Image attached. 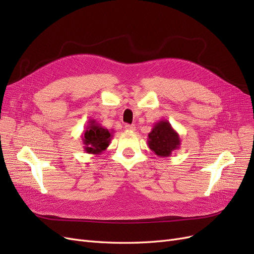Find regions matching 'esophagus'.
<instances>
[{"label":"esophagus","instance_id":"obj_1","mask_svg":"<svg viewBox=\"0 0 254 254\" xmlns=\"http://www.w3.org/2000/svg\"><path fill=\"white\" fill-rule=\"evenodd\" d=\"M125 130H126V131H134L135 126L127 124V125H125Z\"/></svg>","mask_w":254,"mask_h":254}]
</instances>
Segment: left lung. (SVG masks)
Listing matches in <instances>:
<instances>
[{"instance_id": "left-lung-1", "label": "left lung", "mask_w": 254, "mask_h": 254, "mask_svg": "<svg viewBox=\"0 0 254 254\" xmlns=\"http://www.w3.org/2000/svg\"><path fill=\"white\" fill-rule=\"evenodd\" d=\"M179 133L172 127L167 120L156 123L148 133L147 145L150 150L159 157H170L172 152L180 148Z\"/></svg>"}]
</instances>
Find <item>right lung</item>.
<instances>
[{
    "instance_id": "add662e5",
    "label": "right lung",
    "mask_w": 254,
    "mask_h": 254,
    "mask_svg": "<svg viewBox=\"0 0 254 254\" xmlns=\"http://www.w3.org/2000/svg\"><path fill=\"white\" fill-rule=\"evenodd\" d=\"M112 133L98 124L95 120H90L86 130H83L81 134L84 151L91 155H101L109 146L113 136Z\"/></svg>"
}]
</instances>
